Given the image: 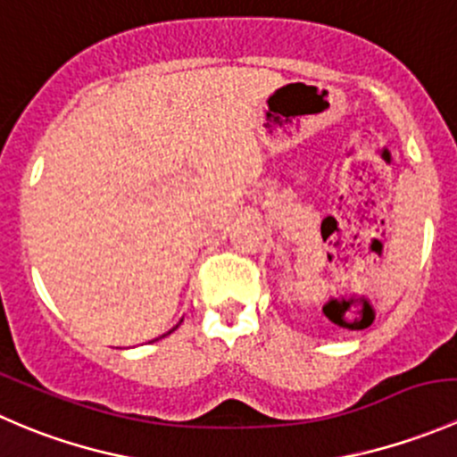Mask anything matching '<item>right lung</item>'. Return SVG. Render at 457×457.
<instances>
[{"instance_id": "add662e5", "label": "right lung", "mask_w": 457, "mask_h": 457, "mask_svg": "<svg viewBox=\"0 0 457 457\" xmlns=\"http://www.w3.org/2000/svg\"><path fill=\"white\" fill-rule=\"evenodd\" d=\"M172 331H174V329H172ZM168 334H170V331H168ZM168 334H165V336H168Z\"/></svg>"}]
</instances>
